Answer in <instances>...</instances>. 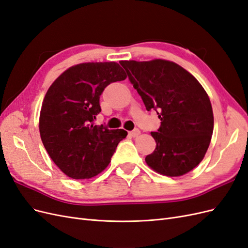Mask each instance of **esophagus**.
<instances>
[{"instance_id":"esophagus-1","label":"esophagus","mask_w":248,"mask_h":248,"mask_svg":"<svg viewBox=\"0 0 248 248\" xmlns=\"http://www.w3.org/2000/svg\"><path fill=\"white\" fill-rule=\"evenodd\" d=\"M140 131L139 129H134L129 132V136L132 138H137L138 136H140Z\"/></svg>"}]
</instances>
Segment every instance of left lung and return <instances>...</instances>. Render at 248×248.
I'll list each match as a JSON object with an SVG mask.
<instances>
[{
	"mask_svg": "<svg viewBox=\"0 0 248 248\" xmlns=\"http://www.w3.org/2000/svg\"><path fill=\"white\" fill-rule=\"evenodd\" d=\"M147 110L155 109L161 125L151 132L154 152L146 156L148 166L168 177H180L205 157L211 141L214 117L205 89L191 73L175 62L121 61Z\"/></svg>",
	"mask_w": 248,
	"mask_h": 248,
	"instance_id": "obj_1",
	"label": "left lung"
}]
</instances>
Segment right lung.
Instances as JSON below:
<instances>
[{
  "instance_id": "obj_1",
  "label": "right lung",
  "mask_w": 248,
  "mask_h": 248,
  "mask_svg": "<svg viewBox=\"0 0 248 248\" xmlns=\"http://www.w3.org/2000/svg\"><path fill=\"white\" fill-rule=\"evenodd\" d=\"M126 78L116 62H88L69 67L48 88L39 132L51 160L66 176L90 179L100 174L126 138L124 129L94 125L103 90Z\"/></svg>"
}]
</instances>
